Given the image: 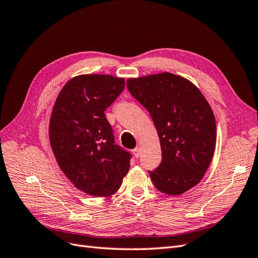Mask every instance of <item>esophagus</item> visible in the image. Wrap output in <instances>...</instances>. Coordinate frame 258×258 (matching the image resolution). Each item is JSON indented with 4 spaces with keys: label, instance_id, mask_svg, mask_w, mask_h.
I'll return each instance as SVG.
<instances>
[{
    "label": "esophagus",
    "instance_id": "esophagus-1",
    "mask_svg": "<svg viewBox=\"0 0 258 258\" xmlns=\"http://www.w3.org/2000/svg\"><path fill=\"white\" fill-rule=\"evenodd\" d=\"M132 152H134L135 157H136V158H139V157H140V155H141V147H140V146H137V147L135 148V150L132 151Z\"/></svg>",
    "mask_w": 258,
    "mask_h": 258
}]
</instances>
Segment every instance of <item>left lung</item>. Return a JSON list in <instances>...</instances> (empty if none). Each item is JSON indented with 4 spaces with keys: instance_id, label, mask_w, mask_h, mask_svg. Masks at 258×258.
<instances>
[{
    "instance_id": "1",
    "label": "left lung",
    "mask_w": 258,
    "mask_h": 258,
    "mask_svg": "<svg viewBox=\"0 0 258 258\" xmlns=\"http://www.w3.org/2000/svg\"><path fill=\"white\" fill-rule=\"evenodd\" d=\"M127 87L150 113L159 136L161 162L148 171L153 184L172 196L190 189L215 150L216 124L208 101L192 83L168 72L129 79Z\"/></svg>"
}]
</instances>
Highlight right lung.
I'll list each match as a JSON object with an SVG mask.
<instances>
[{"instance_id":"1","label":"right lung","mask_w":258,"mask_h":258,"mask_svg":"<svg viewBox=\"0 0 258 258\" xmlns=\"http://www.w3.org/2000/svg\"><path fill=\"white\" fill-rule=\"evenodd\" d=\"M124 88V80L86 74L70 80L54 102L49 140L60 169L76 188L107 197L119 189L131 154L115 144L104 111Z\"/></svg>"}]
</instances>
